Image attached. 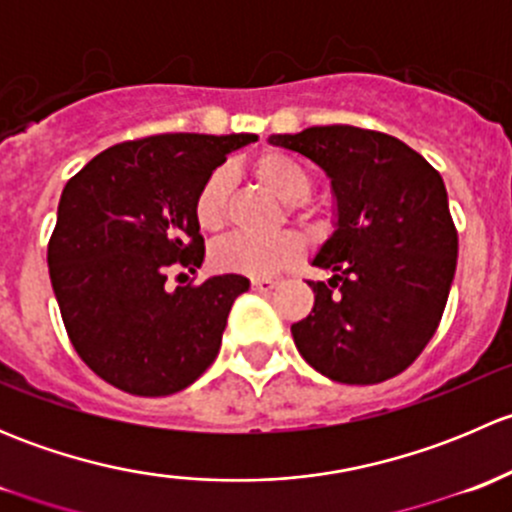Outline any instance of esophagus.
<instances>
[{
	"mask_svg": "<svg viewBox=\"0 0 512 512\" xmlns=\"http://www.w3.org/2000/svg\"><path fill=\"white\" fill-rule=\"evenodd\" d=\"M252 289H255V292H272V289L277 287V282L275 280H267V277H252Z\"/></svg>",
	"mask_w": 512,
	"mask_h": 512,
	"instance_id": "esophagus-1",
	"label": "esophagus"
}]
</instances>
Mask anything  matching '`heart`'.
I'll use <instances>...</instances> for the list:
<instances>
[{
	"label": "heart",
	"mask_w": 512,
	"mask_h": 512,
	"mask_svg": "<svg viewBox=\"0 0 512 512\" xmlns=\"http://www.w3.org/2000/svg\"><path fill=\"white\" fill-rule=\"evenodd\" d=\"M252 175L265 185L272 195L289 205L292 213H302V220L317 225L312 210H299L312 190V175L297 158L282 151H267L252 160ZM227 193H230V173L225 168L213 170L195 195V220L203 230H223L227 220ZM304 245L294 232H280L275 237L230 235L213 247V262L218 270L237 272L247 277H267L294 265L302 257Z\"/></svg>",
	"instance_id": "b5f03b06"
}]
</instances>
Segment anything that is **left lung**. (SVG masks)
I'll return each mask as SVG.
<instances>
[{
    "instance_id": "1",
    "label": "left lung",
    "mask_w": 512,
    "mask_h": 512,
    "mask_svg": "<svg viewBox=\"0 0 512 512\" xmlns=\"http://www.w3.org/2000/svg\"><path fill=\"white\" fill-rule=\"evenodd\" d=\"M314 160L337 198L334 232L312 260L314 307L292 324L309 366L339 384H381L409 369L436 334L458 260L443 178L394 136L314 126L270 136Z\"/></svg>"
}]
</instances>
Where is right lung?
Returning a JSON list of instances; mask_svg holds the SVG:
<instances>
[{"label": "right lung", "instance_id": "right-lung-1", "mask_svg": "<svg viewBox=\"0 0 512 512\" xmlns=\"http://www.w3.org/2000/svg\"><path fill=\"white\" fill-rule=\"evenodd\" d=\"M255 133H163L98 153L66 183L51 232L49 275L66 334L84 364L133 396H168L215 361L242 275L168 289L195 272L205 242L195 195Z\"/></svg>", "mask_w": 512, "mask_h": 512}]
</instances>
